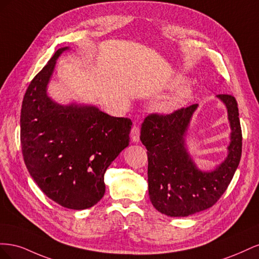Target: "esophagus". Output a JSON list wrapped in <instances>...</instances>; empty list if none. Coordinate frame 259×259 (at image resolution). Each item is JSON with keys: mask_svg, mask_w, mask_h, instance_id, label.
<instances>
[{"mask_svg": "<svg viewBox=\"0 0 259 259\" xmlns=\"http://www.w3.org/2000/svg\"><path fill=\"white\" fill-rule=\"evenodd\" d=\"M139 136H140V131L139 127H137L136 125L133 126L131 131V138L133 140V143H138L139 142Z\"/></svg>", "mask_w": 259, "mask_h": 259, "instance_id": "34e87169", "label": "esophagus"}]
</instances>
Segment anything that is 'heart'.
I'll return each instance as SVG.
<instances>
[{"instance_id":"heart-1","label":"heart","mask_w":259,"mask_h":259,"mask_svg":"<svg viewBox=\"0 0 259 259\" xmlns=\"http://www.w3.org/2000/svg\"><path fill=\"white\" fill-rule=\"evenodd\" d=\"M183 82V77L182 76H176L170 82V88L174 89L177 88L180 83ZM192 93V88L190 85H184L182 88H179L173 95H170L166 98L162 99L159 101L158 104L155 105V110L156 112L162 113V114H169L176 111L177 109L182 107L187 99L190 97Z\"/></svg>"}]
</instances>
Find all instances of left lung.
<instances>
[{"label": "left lung", "instance_id": "left-lung-1", "mask_svg": "<svg viewBox=\"0 0 259 259\" xmlns=\"http://www.w3.org/2000/svg\"><path fill=\"white\" fill-rule=\"evenodd\" d=\"M227 109L230 143L226 159L214 169L202 170L188 150L186 137L198 104L166 114L148 115L140 142L148 153V190L152 205L170 217H186L213 206L228 188L239 166L242 131L236 98L216 96Z\"/></svg>", "mask_w": 259, "mask_h": 259}]
</instances>
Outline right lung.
<instances>
[{"label": "right lung", "mask_w": 259, "mask_h": 259, "mask_svg": "<svg viewBox=\"0 0 259 259\" xmlns=\"http://www.w3.org/2000/svg\"><path fill=\"white\" fill-rule=\"evenodd\" d=\"M56 51L29 84L22 100L20 140L29 174L54 202L71 209L94 206L106 191L105 173L130 144L132 121L111 116L93 105H61L48 88Z\"/></svg>", "instance_id": "add662e5"}]
</instances>
